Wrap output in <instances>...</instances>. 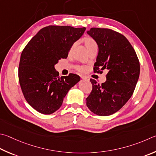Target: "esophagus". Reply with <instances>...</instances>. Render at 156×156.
Here are the masks:
<instances>
[{
  "instance_id": "obj_1",
  "label": "esophagus",
  "mask_w": 156,
  "mask_h": 156,
  "mask_svg": "<svg viewBox=\"0 0 156 156\" xmlns=\"http://www.w3.org/2000/svg\"><path fill=\"white\" fill-rule=\"evenodd\" d=\"M82 79L83 80H89V78L88 76H82Z\"/></svg>"
}]
</instances>
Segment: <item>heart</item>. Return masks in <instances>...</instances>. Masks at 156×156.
I'll list each match as a JSON object with an SVG mask.
<instances>
[{"label": "heart", "instance_id": "b5f03b06", "mask_svg": "<svg viewBox=\"0 0 156 156\" xmlns=\"http://www.w3.org/2000/svg\"><path fill=\"white\" fill-rule=\"evenodd\" d=\"M83 41L84 44L85 45L86 48H87L88 51L89 52H91V51L94 50H98V46L97 42L95 41L94 39H93L92 37H85L83 39ZM76 44H73L71 48L69 50V53L72 52L73 49L74 48ZM76 69H77L78 72H84L87 70V67L84 66H76Z\"/></svg>", "mask_w": 156, "mask_h": 156}]
</instances>
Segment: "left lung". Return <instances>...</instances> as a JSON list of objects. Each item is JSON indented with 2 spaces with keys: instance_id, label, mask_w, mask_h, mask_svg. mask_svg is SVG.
I'll list each match as a JSON object with an SVG mask.
<instances>
[{
  "instance_id": "1",
  "label": "left lung",
  "mask_w": 156,
  "mask_h": 156,
  "mask_svg": "<svg viewBox=\"0 0 156 156\" xmlns=\"http://www.w3.org/2000/svg\"><path fill=\"white\" fill-rule=\"evenodd\" d=\"M87 33L99 48L93 72H108L106 81L101 84L90 79L93 88L87 98V106L95 115L108 116L120 110L134 93L140 74L139 60L122 34L100 28H90Z\"/></svg>"
}]
</instances>
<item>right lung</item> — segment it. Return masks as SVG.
<instances>
[{"instance_id":"1","label":"right lung","mask_w":156,"mask_h":156,"mask_svg":"<svg viewBox=\"0 0 156 156\" xmlns=\"http://www.w3.org/2000/svg\"><path fill=\"white\" fill-rule=\"evenodd\" d=\"M86 28L48 26L41 29L22 50L18 78L25 100L44 115L60 108L68 90L80 80L69 73L58 76L55 65L66 58L71 47L83 35Z\"/></svg>"}]
</instances>
